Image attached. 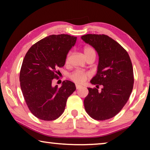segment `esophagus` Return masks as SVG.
<instances>
[{"instance_id": "1", "label": "esophagus", "mask_w": 150, "mask_h": 150, "mask_svg": "<svg viewBox=\"0 0 150 150\" xmlns=\"http://www.w3.org/2000/svg\"><path fill=\"white\" fill-rule=\"evenodd\" d=\"M82 87H82V86L78 85V84H76V89H81V88H82Z\"/></svg>"}]
</instances>
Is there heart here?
Here are the masks:
<instances>
[{"label": "heart", "mask_w": 150, "mask_h": 150, "mask_svg": "<svg viewBox=\"0 0 150 150\" xmlns=\"http://www.w3.org/2000/svg\"><path fill=\"white\" fill-rule=\"evenodd\" d=\"M84 53H85L86 57L92 54L96 55V50L91 46H85V48H84ZM69 56H70V55H69V54H67L66 59H65V62L67 63H68L69 61ZM90 76H91V74H90L89 71L81 70V69H76V70L71 72L70 74H69V79H70L71 81L75 82V83L79 84H83L85 83L86 80H87L88 78L90 77Z\"/></svg>", "instance_id": "1"}]
</instances>
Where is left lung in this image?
Here are the masks:
<instances>
[{"mask_svg":"<svg viewBox=\"0 0 150 150\" xmlns=\"http://www.w3.org/2000/svg\"><path fill=\"white\" fill-rule=\"evenodd\" d=\"M93 47L99 55L96 75L88 88L84 100L87 114L94 120L104 121L113 117L127 103L134 85L132 61L121 45L106 35L87 34L81 37ZM102 86L101 91H98Z\"/></svg>","mask_w":150,"mask_h":150,"instance_id":"8db88e82","label":"left lung"}]
</instances>
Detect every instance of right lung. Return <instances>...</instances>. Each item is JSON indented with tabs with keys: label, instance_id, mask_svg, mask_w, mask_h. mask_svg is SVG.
<instances>
[{
	"label": "right lung",
	"instance_id": "obj_1",
	"mask_svg": "<svg viewBox=\"0 0 150 150\" xmlns=\"http://www.w3.org/2000/svg\"><path fill=\"white\" fill-rule=\"evenodd\" d=\"M76 37L52 35L39 41L24 57L20 72V87L26 105L40 120L52 121L64 112L67 98L76 90L75 84L63 82L60 88L52 86L58 79V68L64 66L67 53Z\"/></svg>",
	"mask_w": 150,
	"mask_h": 150
}]
</instances>
